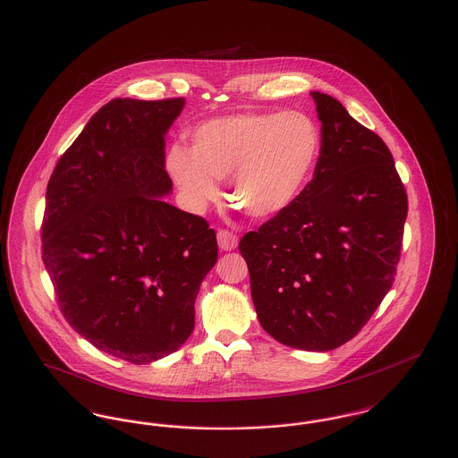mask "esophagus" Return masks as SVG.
Segmentation results:
<instances>
[{
    "label": "esophagus",
    "instance_id": "obj_1",
    "mask_svg": "<svg viewBox=\"0 0 458 458\" xmlns=\"http://www.w3.org/2000/svg\"><path fill=\"white\" fill-rule=\"evenodd\" d=\"M216 237H218L219 249L226 250V252L233 250L237 247V243H239L237 237L232 232H228V230H219Z\"/></svg>",
    "mask_w": 458,
    "mask_h": 458
}]
</instances>
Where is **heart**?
I'll use <instances>...</instances> for the list:
<instances>
[{
    "label": "heart",
    "instance_id": "obj_1",
    "mask_svg": "<svg viewBox=\"0 0 458 458\" xmlns=\"http://www.w3.org/2000/svg\"><path fill=\"white\" fill-rule=\"evenodd\" d=\"M321 153V133L302 111H242L202 122L191 149L176 144L166 166L185 200L202 209L219 197L254 219L282 215L304 191Z\"/></svg>",
    "mask_w": 458,
    "mask_h": 458
}]
</instances>
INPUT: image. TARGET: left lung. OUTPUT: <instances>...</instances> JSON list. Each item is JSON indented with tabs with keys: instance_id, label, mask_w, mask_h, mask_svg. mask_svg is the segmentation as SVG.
<instances>
[{
	"instance_id": "obj_1",
	"label": "left lung",
	"mask_w": 458,
	"mask_h": 458,
	"mask_svg": "<svg viewBox=\"0 0 458 458\" xmlns=\"http://www.w3.org/2000/svg\"><path fill=\"white\" fill-rule=\"evenodd\" d=\"M310 96L321 122L314 176L239 250L264 331L327 352L352 340L392 288L409 204L383 139L335 98Z\"/></svg>"
}]
</instances>
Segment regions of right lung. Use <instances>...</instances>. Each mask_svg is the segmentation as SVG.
Returning a JSON list of instances; mask_svg holds the SVG:
<instances>
[{
  "mask_svg": "<svg viewBox=\"0 0 458 458\" xmlns=\"http://www.w3.org/2000/svg\"><path fill=\"white\" fill-rule=\"evenodd\" d=\"M183 98H116L47 182L43 261L68 325L96 349L149 364L194 329L197 293L218 259L208 221L163 197L165 135Z\"/></svg>",
  "mask_w": 458,
  "mask_h": 458,
  "instance_id": "right-lung-1",
  "label": "right lung"
}]
</instances>
